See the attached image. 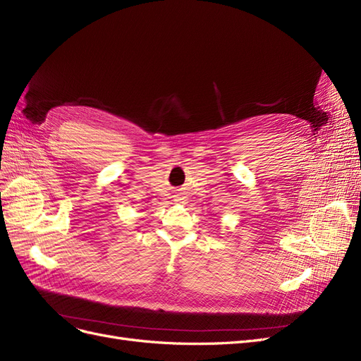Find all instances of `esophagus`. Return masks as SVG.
Segmentation results:
<instances>
[{
    "label": "esophagus",
    "instance_id": "34e87169",
    "mask_svg": "<svg viewBox=\"0 0 361 361\" xmlns=\"http://www.w3.org/2000/svg\"><path fill=\"white\" fill-rule=\"evenodd\" d=\"M178 200H183V199H178Z\"/></svg>",
    "mask_w": 361,
    "mask_h": 361
}]
</instances>
